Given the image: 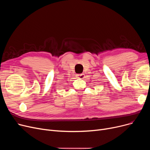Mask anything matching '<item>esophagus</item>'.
Instances as JSON below:
<instances>
[{"mask_svg": "<svg viewBox=\"0 0 150 150\" xmlns=\"http://www.w3.org/2000/svg\"><path fill=\"white\" fill-rule=\"evenodd\" d=\"M77 77L80 78V79H83V78H84V74H78L76 75Z\"/></svg>", "mask_w": 150, "mask_h": 150, "instance_id": "1", "label": "esophagus"}]
</instances>
